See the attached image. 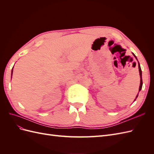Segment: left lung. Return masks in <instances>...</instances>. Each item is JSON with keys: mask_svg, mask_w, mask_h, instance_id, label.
<instances>
[{"mask_svg": "<svg viewBox=\"0 0 154 154\" xmlns=\"http://www.w3.org/2000/svg\"><path fill=\"white\" fill-rule=\"evenodd\" d=\"M133 54V55L134 56V57L136 58V59H137V57H136V55H135L134 53H132ZM138 66H139V74H140V78H141V82H140V86H139V92L141 91V88H142V86H143V80H142V71H141V67H140V64H139V63L138 62ZM137 96H138V94L137 95V96H136V98L137 97ZM136 99H135V100H136Z\"/></svg>", "mask_w": 154, "mask_h": 154, "instance_id": "left-lung-1", "label": "left lung"}]
</instances>
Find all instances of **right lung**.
Masks as SVG:
<instances>
[{"instance_id":"obj_1","label":"right lung","mask_w":154,"mask_h":154,"mask_svg":"<svg viewBox=\"0 0 154 154\" xmlns=\"http://www.w3.org/2000/svg\"><path fill=\"white\" fill-rule=\"evenodd\" d=\"M12 73H13V70H12V72H11V76H12Z\"/></svg>"}]
</instances>
